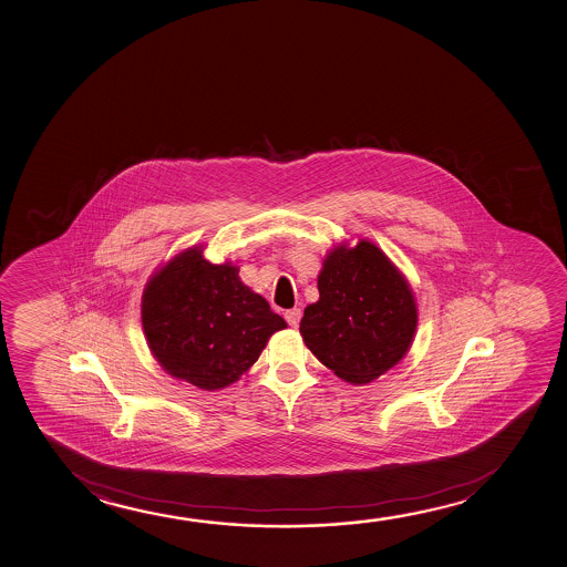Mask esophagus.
Returning a JSON list of instances; mask_svg holds the SVG:
<instances>
[{
	"label": "esophagus",
	"instance_id": "obj_1",
	"mask_svg": "<svg viewBox=\"0 0 567 567\" xmlns=\"http://www.w3.org/2000/svg\"><path fill=\"white\" fill-rule=\"evenodd\" d=\"M285 318H287L288 326L298 327L300 318H302V311L298 310V308H292V310H288L287 313H285Z\"/></svg>",
	"mask_w": 567,
	"mask_h": 567
}]
</instances>
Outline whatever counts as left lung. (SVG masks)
Wrapping results in <instances>:
<instances>
[{"label":"left lung","mask_w":567,"mask_h":567,"mask_svg":"<svg viewBox=\"0 0 567 567\" xmlns=\"http://www.w3.org/2000/svg\"><path fill=\"white\" fill-rule=\"evenodd\" d=\"M318 302L300 334L321 364L352 385L389 372L411 350L419 308L409 280L373 241L337 244L318 275Z\"/></svg>","instance_id":"left-lung-1"}]
</instances>
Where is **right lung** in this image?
<instances>
[{
    "label": "right lung",
    "mask_w": 567,
    "mask_h": 567,
    "mask_svg": "<svg viewBox=\"0 0 567 567\" xmlns=\"http://www.w3.org/2000/svg\"><path fill=\"white\" fill-rule=\"evenodd\" d=\"M203 249H184L151 275L141 323L164 372L217 391L240 380L287 321L241 282L240 267L210 264Z\"/></svg>",
    "instance_id": "add662e5"
}]
</instances>
